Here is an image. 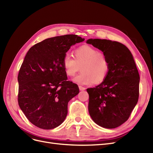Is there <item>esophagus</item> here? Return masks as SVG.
I'll list each match as a JSON object with an SVG mask.
<instances>
[{
	"mask_svg": "<svg viewBox=\"0 0 153 153\" xmlns=\"http://www.w3.org/2000/svg\"><path fill=\"white\" fill-rule=\"evenodd\" d=\"M79 89H80V91H84V90L85 89V88L84 87L81 86V85H79Z\"/></svg>",
	"mask_w": 153,
	"mask_h": 153,
	"instance_id": "obj_1",
	"label": "esophagus"
}]
</instances>
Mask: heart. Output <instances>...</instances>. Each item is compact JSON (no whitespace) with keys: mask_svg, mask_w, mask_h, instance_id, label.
Here are the masks:
<instances>
[{"mask_svg":"<svg viewBox=\"0 0 153 153\" xmlns=\"http://www.w3.org/2000/svg\"><path fill=\"white\" fill-rule=\"evenodd\" d=\"M74 57L67 54L63 59V66L68 76H75L81 67L82 72L74 78V82L80 85L100 84L107 76L110 64L103 53L84 45L75 50Z\"/></svg>","mask_w":153,"mask_h":153,"instance_id":"1","label":"heart"}]
</instances>
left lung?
Masks as SVG:
<instances>
[{
  "mask_svg": "<svg viewBox=\"0 0 153 153\" xmlns=\"http://www.w3.org/2000/svg\"><path fill=\"white\" fill-rule=\"evenodd\" d=\"M87 43L102 51L110 64L105 79L87 89L89 114L99 126L115 128L127 121L138 102L139 73L130 51L123 44L100 39H89Z\"/></svg>",
  "mask_w": 153,
  "mask_h": 153,
  "instance_id": "left-lung-1",
  "label": "left lung"
}]
</instances>
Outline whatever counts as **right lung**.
Instances as JSON below:
<instances>
[{
  "label": "right lung",
  "mask_w": 153,
  "mask_h": 153,
  "mask_svg": "<svg viewBox=\"0 0 153 153\" xmlns=\"http://www.w3.org/2000/svg\"><path fill=\"white\" fill-rule=\"evenodd\" d=\"M85 39L68 34L45 39L27 53L18 75V101L36 126L51 129L68 114V103L79 93L77 84L67 81L63 59L72 45Z\"/></svg>",
  "instance_id": "add662e5"
}]
</instances>
